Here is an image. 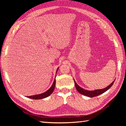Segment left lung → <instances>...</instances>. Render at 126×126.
Here are the masks:
<instances>
[{
  "label": "left lung",
  "mask_w": 126,
  "mask_h": 126,
  "mask_svg": "<svg viewBox=\"0 0 126 126\" xmlns=\"http://www.w3.org/2000/svg\"><path fill=\"white\" fill-rule=\"evenodd\" d=\"M74 80L75 82L76 88L80 94H81L83 95H85V96H86L89 97H95V96H98V95H100L103 93H104L105 92H106V91H107L113 85L114 82H115V79L111 83V84H110L108 86L105 88L100 89H97V90H92V91L84 89L83 88H82L80 87L77 85V83H76L74 79Z\"/></svg>",
  "instance_id": "8db88e82"
}]
</instances>
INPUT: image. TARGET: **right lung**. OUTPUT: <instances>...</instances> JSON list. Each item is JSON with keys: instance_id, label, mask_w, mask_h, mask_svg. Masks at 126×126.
Masks as SVG:
<instances>
[{"instance_id": "add662e5", "label": "right lung", "mask_w": 126, "mask_h": 126, "mask_svg": "<svg viewBox=\"0 0 126 126\" xmlns=\"http://www.w3.org/2000/svg\"><path fill=\"white\" fill-rule=\"evenodd\" d=\"M58 69H59V67L57 69L56 74H57V71H58ZM55 85H56V79L55 78L54 82H53L52 86H51L50 88H49L47 91H46V92L39 94H36V95H32V96H27V97L30 98V99H41L46 98V97L50 96V95L52 93L53 91H54L55 87Z\"/></svg>"}]
</instances>
